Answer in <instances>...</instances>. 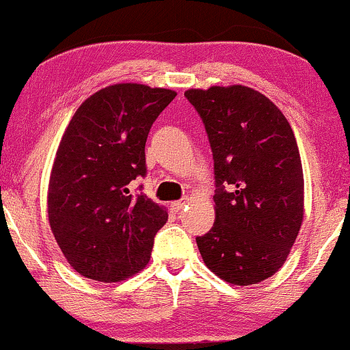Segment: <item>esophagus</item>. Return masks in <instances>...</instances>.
<instances>
[{
	"mask_svg": "<svg viewBox=\"0 0 350 350\" xmlns=\"http://www.w3.org/2000/svg\"><path fill=\"white\" fill-rule=\"evenodd\" d=\"M186 204H187L186 199L178 200V202H172V204H171V208H172V211H174V212H180V211H183V208H184V206H186Z\"/></svg>",
	"mask_w": 350,
	"mask_h": 350,
	"instance_id": "obj_1",
	"label": "esophagus"
}]
</instances>
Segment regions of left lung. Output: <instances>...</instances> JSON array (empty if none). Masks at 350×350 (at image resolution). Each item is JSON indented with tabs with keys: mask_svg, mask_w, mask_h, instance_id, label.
I'll use <instances>...</instances> for the list:
<instances>
[{
	"mask_svg": "<svg viewBox=\"0 0 350 350\" xmlns=\"http://www.w3.org/2000/svg\"><path fill=\"white\" fill-rule=\"evenodd\" d=\"M211 143L215 222L198 237L208 270L237 286L283 267L303 222V167L293 130L260 92L243 85L191 88Z\"/></svg>",
	"mask_w": 350,
	"mask_h": 350,
	"instance_id": "left-lung-1",
	"label": "left lung"
}]
</instances>
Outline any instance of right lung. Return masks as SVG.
I'll return each instance as SVG.
<instances>
[{"label":"right lung","instance_id":"1","mask_svg":"<svg viewBox=\"0 0 350 350\" xmlns=\"http://www.w3.org/2000/svg\"><path fill=\"white\" fill-rule=\"evenodd\" d=\"M174 97L167 88L116 83L72 116L52 166L47 212L64 256L85 278L120 281L150 262L167 212L133 194L131 184L146 176L148 133Z\"/></svg>","mask_w":350,"mask_h":350}]
</instances>
